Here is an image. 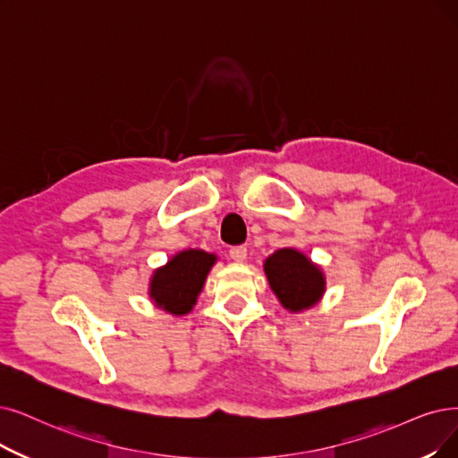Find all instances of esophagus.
<instances>
[{
    "mask_svg": "<svg viewBox=\"0 0 458 458\" xmlns=\"http://www.w3.org/2000/svg\"><path fill=\"white\" fill-rule=\"evenodd\" d=\"M229 258H231L233 261H236V263L246 261V258H248V248H246V246H233V248L229 250Z\"/></svg>",
    "mask_w": 458,
    "mask_h": 458,
    "instance_id": "obj_1",
    "label": "esophagus"
}]
</instances>
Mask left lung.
<instances>
[{
  "label": "left lung",
  "instance_id": "8db88e82",
  "mask_svg": "<svg viewBox=\"0 0 458 458\" xmlns=\"http://www.w3.org/2000/svg\"><path fill=\"white\" fill-rule=\"evenodd\" d=\"M272 291L291 312L314 306L325 291L323 272L297 250H278L265 261Z\"/></svg>",
  "mask_w": 458,
  "mask_h": 458
}]
</instances>
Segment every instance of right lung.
<instances>
[{
  "instance_id": "right-lung-1",
  "label": "right lung",
  "mask_w": 458,
  "mask_h": 458,
  "mask_svg": "<svg viewBox=\"0 0 458 458\" xmlns=\"http://www.w3.org/2000/svg\"><path fill=\"white\" fill-rule=\"evenodd\" d=\"M216 263V255L203 250H188L178 255L152 276L150 297L167 310L169 314L182 316L193 308L197 295L207 280L210 267Z\"/></svg>"
}]
</instances>
